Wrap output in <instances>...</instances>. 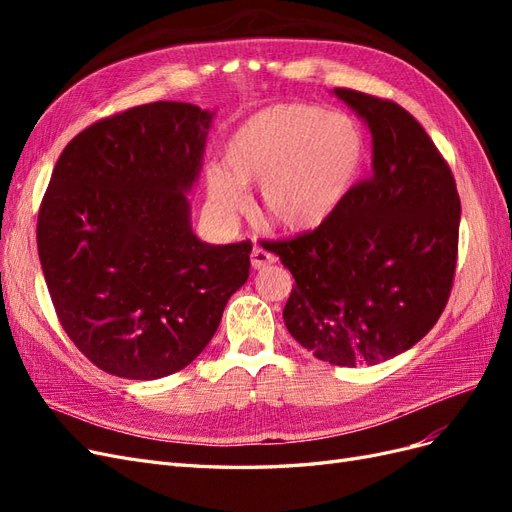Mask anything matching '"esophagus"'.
Listing matches in <instances>:
<instances>
[{"instance_id": "34e87169", "label": "esophagus", "mask_w": 512, "mask_h": 512, "mask_svg": "<svg viewBox=\"0 0 512 512\" xmlns=\"http://www.w3.org/2000/svg\"><path fill=\"white\" fill-rule=\"evenodd\" d=\"M271 262H275V256L271 252L262 250V247H254V250H252V267L254 269L267 267V265H271Z\"/></svg>"}]
</instances>
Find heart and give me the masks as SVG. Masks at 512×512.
I'll use <instances>...</instances> for the list:
<instances>
[{"label":"heart","mask_w":512,"mask_h":512,"mask_svg":"<svg viewBox=\"0 0 512 512\" xmlns=\"http://www.w3.org/2000/svg\"><path fill=\"white\" fill-rule=\"evenodd\" d=\"M365 138L352 117L303 102L273 104L245 119L226 145V168L207 173L220 215L245 207L243 185L258 183L260 211L284 230L327 222L359 177Z\"/></svg>","instance_id":"obj_1"}]
</instances>
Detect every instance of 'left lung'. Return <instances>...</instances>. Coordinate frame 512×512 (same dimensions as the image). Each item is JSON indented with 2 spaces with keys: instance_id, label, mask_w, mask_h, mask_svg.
<instances>
[{
  "instance_id": "obj_1",
  "label": "left lung",
  "mask_w": 512,
  "mask_h": 512,
  "mask_svg": "<svg viewBox=\"0 0 512 512\" xmlns=\"http://www.w3.org/2000/svg\"><path fill=\"white\" fill-rule=\"evenodd\" d=\"M374 141L371 175L331 218L271 252L294 277L290 335L331 365L393 359L423 339L451 297L461 203L438 147L406 108L337 87Z\"/></svg>"
}]
</instances>
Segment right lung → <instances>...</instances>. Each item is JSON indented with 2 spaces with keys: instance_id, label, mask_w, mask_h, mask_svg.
<instances>
[{
  "instance_id": "obj_1",
  "label": "right lung",
  "mask_w": 512,
  "mask_h": 512,
  "mask_svg": "<svg viewBox=\"0 0 512 512\" xmlns=\"http://www.w3.org/2000/svg\"><path fill=\"white\" fill-rule=\"evenodd\" d=\"M213 113L153 102L91 123L61 151L38 211L57 318L106 374L156 380L190 365L250 275L252 243L190 224Z\"/></svg>"
}]
</instances>
